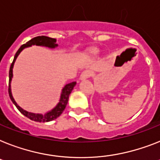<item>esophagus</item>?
Instances as JSON below:
<instances>
[{
  "mask_svg": "<svg viewBox=\"0 0 160 160\" xmlns=\"http://www.w3.org/2000/svg\"><path fill=\"white\" fill-rule=\"evenodd\" d=\"M91 75H92V72H90L89 70L83 71L81 73V75H80V79L81 80H85V79L88 78Z\"/></svg>",
  "mask_w": 160,
  "mask_h": 160,
  "instance_id": "obj_1",
  "label": "esophagus"
}]
</instances>
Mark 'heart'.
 Masks as SVG:
<instances>
[{"label": "heart", "mask_w": 160, "mask_h": 160, "mask_svg": "<svg viewBox=\"0 0 160 160\" xmlns=\"http://www.w3.org/2000/svg\"><path fill=\"white\" fill-rule=\"evenodd\" d=\"M91 53H92V55H96L99 54V51L98 50H93V51H92V52H91Z\"/></svg>", "instance_id": "heart-1"}]
</instances>
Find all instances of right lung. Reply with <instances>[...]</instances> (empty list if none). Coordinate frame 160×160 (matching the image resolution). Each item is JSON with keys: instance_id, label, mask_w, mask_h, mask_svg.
Here are the masks:
<instances>
[{"instance_id": "add662e5", "label": "right lung", "mask_w": 160, "mask_h": 160, "mask_svg": "<svg viewBox=\"0 0 160 160\" xmlns=\"http://www.w3.org/2000/svg\"><path fill=\"white\" fill-rule=\"evenodd\" d=\"M33 45L36 46H41V47H48V48L54 49L55 47H58V44L56 43V39L55 38H49V37H46V36H39V37H36V38H32L30 41L26 43V44L22 45L20 47V48L18 49V51L16 52L15 55H14V60L12 62L11 65H10V72H9V95H10V100L12 101V102L14 103V105L17 107V109L23 113V115L26 116L27 118H30L32 121H35V122H50V121H52V120L57 118L65 109L66 105H67V103L68 101V97H69V95L72 92V89L76 86V82H72L70 83H68L64 86L63 89L61 91V94L59 96V101L58 102V104L55 105V107H54L53 109L50 110V111L47 112L46 113H31V112L26 111L23 109H22L19 105L16 103V101H14V97L12 96L11 92V86H10V83H11L12 78H13V68H14V62L16 60L17 57L18 56V55L21 53V51H23V49L27 48V47H32Z\"/></svg>"}]
</instances>
